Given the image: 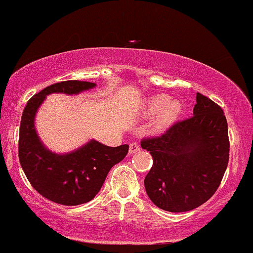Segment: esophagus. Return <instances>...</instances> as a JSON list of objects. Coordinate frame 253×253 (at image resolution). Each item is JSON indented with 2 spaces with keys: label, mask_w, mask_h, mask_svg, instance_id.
Segmentation results:
<instances>
[{
  "label": "esophagus",
  "mask_w": 253,
  "mask_h": 253,
  "mask_svg": "<svg viewBox=\"0 0 253 253\" xmlns=\"http://www.w3.org/2000/svg\"><path fill=\"white\" fill-rule=\"evenodd\" d=\"M140 150V145L138 143H132L129 145V154H134V152H138Z\"/></svg>",
  "instance_id": "1"
}]
</instances>
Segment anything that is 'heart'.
<instances>
[{
	"instance_id": "heart-1",
	"label": "heart",
	"mask_w": 253,
	"mask_h": 253,
	"mask_svg": "<svg viewBox=\"0 0 253 253\" xmlns=\"http://www.w3.org/2000/svg\"><path fill=\"white\" fill-rule=\"evenodd\" d=\"M160 112V125L167 126L179 116L181 112V104L176 101H170V97L168 95L160 93L149 98L146 104V113L154 115Z\"/></svg>"
}]
</instances>
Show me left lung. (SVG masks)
<instances>
[{
  "mask_svg": "<svg viewBox=\"0 0 253 253\" xmlns=\"http://www.w3.org/2000/svg\"><path fill=\"white\" fill-rule=\"evenodd\" d=\"M196 101L191 118L140 141L154 161L144 180L146 193L166 211H190L209 201L228 166V125L223 110L199 92Z\"/></svg>",
  "mask_w": 253,
  "mask_h": 253,
  "instance_id": "obj_1",
  "label": "left lung"
}]
</instances>
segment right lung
<instances>
[{"instance_id":"obj_1","label":"right lung","mask_w":253,"mask_h":253,"mask_svg":"<svg viewBox=\"0 0 253 253\" xmlns=\"http://www.w3.org/2000/svg\"><path fill=\"white\" fill-rule=\"evenodd\" d=\"M95 83L67 80L43 88L27 102L20 122L19 161L25 175L41 196L61 205H79L95 198L113 166L126 157L128 145H103L96 140L66 155L44 148L35 128V115L45 96L54 92L76 95Z\"/></svg>"}]
</instances>
